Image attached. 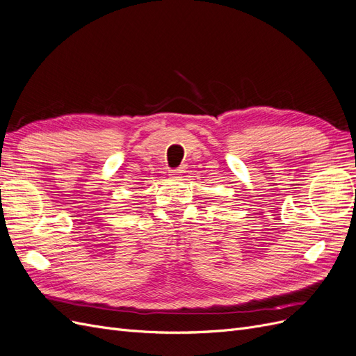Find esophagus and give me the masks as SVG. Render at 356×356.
I'll return each mask as SVG.
<instances>
[{
  "label": "esophagus",
  "mask_w": 356,
  "mask_h": 356,
  "mask_svg": "<svg viewBox=\"0 0 356 356\" xmlns=\"http://www.w3.org/2000/svg\"><path fill=\"white\" fill-rule=\"evenodd\" d=\"M186 172V168H177V169H170L169 170V175L172 177V178H178L181 174H184Z\"/></svg>",
  "instance_id": "1"
}]
</instances>
